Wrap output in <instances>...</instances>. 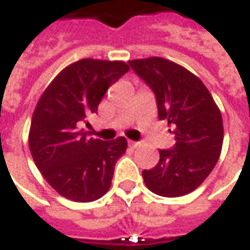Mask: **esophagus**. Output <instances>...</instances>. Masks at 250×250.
Returning <instances> with one entry per match:
<instances>
[{"mask_svg":"<svg viewBox=\"0 0 250 250\" xmlns=\"http://www.w3.org/2000/svg\"><path fill=\"white\" fill-rule=\"evenodd\" d=\"M138 145V142H135V141H128V146L130 147H135Z\"/></svg>","mask_w":250,"mask_h":250,"instance_id":"1","label":"esophagus"}]
</instances>
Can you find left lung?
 <instances>
[{"mask_svg": "<svg viewBox=\"0 0 250 250\" xmlns=\"http://www.w3.org/2000/svg\"><path fill=\"white\" fill-rule=\"evenodd\" d=\"M128 64L154 93L159 119L174 127L176 141L172 149H160L153 168L142 171L145 185L159 196H185L218 163L223 145L222 113L204 83L186 68L161 57Z\"/></svg>", "mask_w": 250, "mask_h": 250, "instance_id": "obj_1", "label": "left lung"}]
</instances>
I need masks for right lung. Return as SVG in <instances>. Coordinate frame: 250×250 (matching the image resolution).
Masks as SVG:
<instances>
[{
    "label": "right lung",
    "mask_w": 250,
    "mask_h": 250,
    "mask_svg": "<svg viewBox=\"0 0 250 250\" xmlns=\"http://www.w3.org/2000/svg\"><path fill=\"white\" fill-rule=\"evenodd\" d=\"M128 69L123 61H76L54 78L35 106L28 135L32 159L46 182L68 200L96 201L111 188L127 141L90 138L81 125Z\"/></svg>",
    "instance_id": "add662e5"
}]
</instances>
